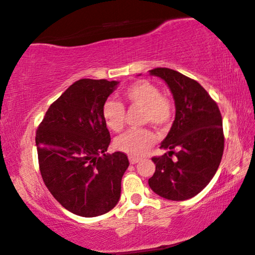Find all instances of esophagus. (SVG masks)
Wrapping results in <instances>:
<instances>
[{"mask_svg":"<svg viewBox=\"0 0 255 255\" xmlns=\"http://www.w3.org/2000/svg\"><path fill=\"white\" fill-rule=\"evenodd\" d=\"M129 162H130V164H136L138 162H141V158H136V157H129Z\"/></svg>","mask_w":255,"mask_h":255,"instance_id":"1","label":"esophagus"}]
</instances>
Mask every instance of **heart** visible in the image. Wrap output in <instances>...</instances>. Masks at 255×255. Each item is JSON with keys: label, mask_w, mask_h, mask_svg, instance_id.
Segmentation results:
<instances>
[{"label": "heart", "mask_w": 255, "mask_h": 255, "mask_svg": "<svg viewBox=\"0 0 255 255\" xmlns=\"http://www.w3.org/2000/svg\"><path fill=\"white\" fill-rule=\"evenodd\" d=\"M124 99L129 106L143 110L142 121L157 127H165L171 123L174 106L167 96L160 93L159 88L149 81H137L124 91ZM103 117L111 130L119 132L125 126V109L120 103L109 100L103 106ZM157 135L146 128L132 129L116 139V148L130 156H142L155 144Z\"/></svg>", "instance_id": "heart-1"}]
</instances>
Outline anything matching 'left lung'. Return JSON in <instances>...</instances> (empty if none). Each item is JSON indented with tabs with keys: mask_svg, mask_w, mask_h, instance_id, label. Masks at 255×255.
Listing matches in <instances>:
<instances>
[{
	"mask_svg": "<svg viewBox=\"0 0 255 255\" xmlns=\"http://www.w3.org/2000/svg\"><path fill=\"white\" fill-rule=\"evenodd\" d=\"M149 73L167 84L175 105L174 121L160 144L167 152L152 157L156 171L149 186L164 199H191L209 184L223 156L220 109L192 78L168 68H155Z\"/></svg>",
	"mask_w": 255,
	"mask_h": 255,
	"instance_id": "8db88e82",
	"label": "left lung"
}]
</instances>
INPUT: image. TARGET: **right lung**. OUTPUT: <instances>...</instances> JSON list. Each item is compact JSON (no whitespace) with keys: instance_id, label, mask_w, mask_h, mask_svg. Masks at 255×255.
Masks as SVG:
<instances>
[{"instance_id":"right-lung-1","label":"right lung","mask_w":255,"mask_h":255,"mask_svg":"<svg viewBox=\"0 0 255 255\" xmlns=\"http://www.w3.org/2000/svg\"><path fill=\"white\" fill-rule=\"evenodd\" d=\"M118 81L83 78L49 106L35 134L39 168L46 187L70 213L96 217L119 202L129 160L106 153L111 137L103 106Z\"/></svg>"}]
</instances>
